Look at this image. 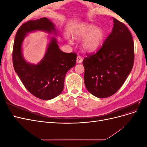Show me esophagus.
Listing matches in <instances>:
<instances>
[{
    "instance_id": "34e87169",
    "label": "esophagus",
    "mask_w": 147,
    "mask_h": 147,
    "mask_svg": "<svg viewBox=\"0 0 147 147\" xmlns=\"http://www.w3.org/2000/svg\"><path fill=\"white\" fill-rule=\"evenodd\" d=\"M82 61H83L82 57L81 56L78 55V56H77V62L78 63H81Z\"/></svg>"
}]
</instances>
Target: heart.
Returning <instances> with one entry per match:
<instances>
[{
	"label": "heart",
	"instance_id": "1",
	"mask_svg": "<svg viewBox=\"0 0 147 147\" xmlns=\"http://www.w3.org/2000/svg\"><path fill=\"white\" fill-rule=\"evenodd\" d=\"M104 31L100 28L90 24L81 25L74 34V37L78 40L84 38L82 42V47L89 52L96 51L104 38Z\"/></svg>",
	"mask_w": 147,
	"mask_h": 147
}]
</instances>
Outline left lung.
Listing matches in <instances>:
<instances>
[{
  "instance_id": "1",
  "label": "left lung",
  "mask_w": 147,
  "mask_h": 147,
  "mask_svg": "<svg viewBox=\"0 0 147 147\" xmlns=\"http://www.w3.org/2000/svg\"><path fill=\"white\" fill-rule=\"evenodd\" d=\"M113 28L96 53L83 61L84 80L91 94L99 98L114 94L131 72L134 61V45L126 26L113 18Z\"/></svg>"
}]
</instances>
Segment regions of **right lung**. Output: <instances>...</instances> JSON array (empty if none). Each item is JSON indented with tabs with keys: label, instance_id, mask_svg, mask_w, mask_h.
Returning a JSON list of instances; mask_svg holds the SVG:
<instances>
[{
	"label": "right lung",
	"instance_id": "right-lung-1",
	"mask_svg": "<svg viewBox=\"0 0 147 147\" xmlns=\"http://www.w3.org/2000/svg\"><path fill=\"white\" fill-rule=\"evenodd\" d=\"M41 30L55 32V25L47 18L30 20L18 30L13 48V64L16 73L31 94L43 100H50L59 96L64 88L68 70L76 64L75 53H66L59 48L56 38L52 37L45 55L37 65L28 63L23 57L22 43L26 34Z\"/></svg>",
	"mask_w": 147,
	"mask_h": 147
}]
</instances>
